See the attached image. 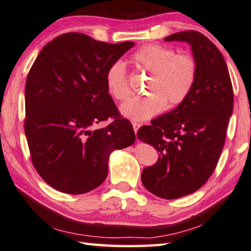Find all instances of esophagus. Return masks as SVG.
I'll list each match as a JSON object with an SVG mask.
<instances>
[{"instance_id": "obj_1", "label": "esophagus", "mask_w": 251, "mask_h": 251, "mask_svg": "<svg viewBox=\"0 0 251 251\" xmlns=\"http://www.w3.org/2000/svg\"><path fill=\"white\" fill-rule=\"evenodd\" d=\"M132 126H133L134 133L136 134V133H138V130H139V127L141 126V125H140V124H136V122H134V124H132Z\"/></svg>"}]
</instances>
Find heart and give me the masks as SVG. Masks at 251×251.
<instances>
[{"instance_id": "obj_1", "label": "heart", "mask_w": 251, "mask_h": 251, "mask_svg": "<svg viewBox=\"0 0 251 251\" xmlns=\"http://www.w3.org/2000/svg\"><path fill=\"white\" fill-rule=\"evenodd\" d=\"M138 67L151 73L148 86L150 95L135 97L120 107L121 115L132 121H145L162 112L169 105H177L186 99L196 83L198 67L191 55L177 54L168 47L146 45L132 55ZM107 91L116 100L124 101L131 95L126 64L113 62L106 73Z\"/></svg>"}]
</instances>
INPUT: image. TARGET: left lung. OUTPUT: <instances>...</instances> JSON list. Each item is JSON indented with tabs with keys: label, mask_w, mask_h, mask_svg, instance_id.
Returning a JSON list of instances; mask_svg holds the SVG:
<instances>
[{
	"label": "left lung",
	"mask_w": 251,
	"mask_h": 251,
	"mask_svg": "<svg viewBox=\"0 0 251 251\" xmlns=\"http://www.w3.org/2000/svg\"><path fill=\"white\" fill-rule=\"evenodd\" d=\"M165 41H186L191 46L198 67L196 83L173 111L142 126L136 136L159 153L157 163L143 169L142 182L153 195L172 200L196 192L214 172L234 95L227 65L209 38L186 30Z\"/></svg>",
	"instance_id": "obj_1"
}]
</instances>
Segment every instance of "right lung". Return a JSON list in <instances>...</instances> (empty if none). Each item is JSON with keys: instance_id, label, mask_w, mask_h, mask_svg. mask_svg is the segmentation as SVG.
<instances>
[{"instance_id": "1", "label": "right lung", "mask_w": 251, "mask_h": 251, "mask_svg": "<svg viewBox=\"0 0 251 251\" xmlns=\"http://www.w3.org/2000/svg\"><path fill=\"white\" fill-rule=\"evenodd\" d=\"M134 42L108 44L68 32L39 52L25 87V134L38 174L55 190L82 195L105 181L115 150L134 143L107 91L110 65ZM112 117L101 129L95 126Z\"/></svg>"}]
</instances>
